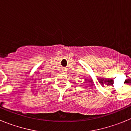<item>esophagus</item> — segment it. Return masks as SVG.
Instances as JSON below:
<instances>
[{
    "label": "esophagus",
    "instance_id": "obj_1",
    "mask_svg": "<svg viewBox=\"0 0 131 131\" xmlns=\"http://www.w3.org/2000/svg\"><path fill=\"white\" fill-rule=\"evenodd\" d=\"M62 71H63V72H66V71H67V69H66V68H62Z\"/></svg>",
    "mask_w": 131,
    "mask_h": 131
}]
</instances>
